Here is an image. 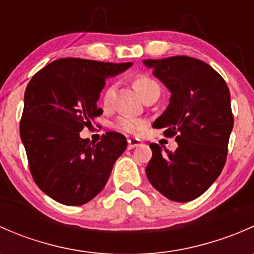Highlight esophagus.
I'll list each match as a JSON object with an SVG mask.
<instances>
[{"label": "esophagus", "instance_id": "34e87169", "mask_svg": "<svg viewBox=\"0 0 254 254\" xmlns=\"http://www.w3.org/2000/svg\"><path fill=\"white\" fill-rule=\"evenodd\" d=\"M140 145V140L137 139H129L127 140V148L129 150H131V148L136 147V146Z\"/></svg>", "mask_w": 254, "mask_h": 254}]
</instances>
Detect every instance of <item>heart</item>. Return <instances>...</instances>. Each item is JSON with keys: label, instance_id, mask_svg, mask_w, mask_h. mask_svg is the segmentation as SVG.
Instances as JSON below:
<instances>
[{"label": "heart", "instance_id": "1", "mask_svg": "<svg viewBox=\"0 0 254 254\" xmlns=\"http://www.w3.org/2000/svg\"><path fill=\"white\" fill-rule=\"evenodd\" d=\"M135 87L139 91L140 96L143 97L146 93H147L150 89H152L153 87H158L157 83H156L153 79H151L147 76H137L135 78ZM113 91H114V87L109 86L107 87L106 92H104V103L108 104L111 102ZM114 127L115 129L120 130V131L127 132V134H135V132H139L145 127V122L141 119H137V118L134 117H120L118 118L114 122Z\"/></svg>", "mask_w": 254, "mask_h": 254}]
</instances>
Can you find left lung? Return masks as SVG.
I'll return each mask as SVG.
<instances>
[{
  "mask_svg": "<svg viewBox=\"0 0 254 254\" xmlns=\"http://www.w3.org/2000/svg\"><path fill=\"white\" fill-rule=\"evenodd\" d=\"M171 92L170 104L152 127L175 136L176 151L151 143L146 176L170 200L186 203L200 196L226 162L234 127L230 91L210 65L189 56L143 60Z\"/></svg>",
  "mask_w": 254,
  "mask_h": 254,
  "instance_id": "obj_1",
  "label": "left lung"
}]
</instances>
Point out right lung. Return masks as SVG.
<instances>
[{
  "instance_id": "add662e5",
  "label": "right lung",
  "mask_w": 254,
  "mask_h": 254,
  "mask_svg": "<svg viewBox=\"0 0 254 254\" xmlns=\"http://www.w3.org/2000/svg\"><path fill=\"white\" fill-rule=\"evenodd\" d=\"M131 65L59 59L28 83L20 140L33 179L58 203L77 206L92 200L127 148V139L119 132H107L97 143L82 139L79 132L103 113L97 102L106 79Z\"/></svg>"
}]
</instances>
